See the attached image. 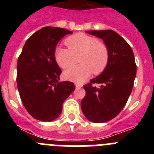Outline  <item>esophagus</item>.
Masks as SVG:
<instances>
[{
    "instance_id": "obj_1",
    "label": "esophagus",
    "mask_w": 154,
    "mask_h": 154,
    "mask_svg": "<svg viewBox=\"0 0 154 154\" xmlns=\"http://www.w3.org/2000/svg\"><path fill=\"white\" fill-rule=\"evenodd\" d=\"M82 83H79V82H75V87L77 89H80L82 87Z\"/></svg>"
}]
</instances>
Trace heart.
I'll return each mask as SVG.
<instances>
[{"mask_svg":"<svg viewBox=\"0 0 154 154\" xmlns=\"http://www.w3.org/2000/svg\"><path fill=\"white\" fill-rule=\"evenodd\" d=\"M68 48L58 47L55 49V60L62 69H69L78 61L81 63L70 68L64 73L66 79L73 81H82L94 74L101 73L109 62V51L96 38L77 34L65 41Z\"/></svg>","mask_w":154,"mask_h":154,"instance_id":"obj_1","label":"heart"}]
</instances>
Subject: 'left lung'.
<instances>
[{
  "instance_id": "1",
  "label": "left lung",
  "mask_w": 154,
  "mask_h": 154,
  "mask_svg": "<svg viewBox=\"0 0 154 154\" xmlns=\"http://www.w3.org/2000/svg\"><path fill=\"white\" fill-rule=\"evenodd\" d=\"M102 38L109 51V62L101 75L84 85L85 96L81 102L85 117L93 123H105L116 117L131 94L137 74L133 50L112 30L87 31ZM94 84L100 85L99 88Z\"/></svg>"
}]
</instances>
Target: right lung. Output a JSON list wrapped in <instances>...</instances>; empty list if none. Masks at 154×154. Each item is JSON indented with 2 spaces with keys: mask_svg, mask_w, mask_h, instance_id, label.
Segmentation results:
<instances>
[{
  "mask_svg": "<svg viewBox=\"0 0 154 154\" xmlns=\"http://www.w3.org/2000/svg\"><path fill=\"white\" fill-rule=\"evenodd\" d=\"M72 33L65 28L45 27L27 40L19 55L17 89L24 106L35 119H56L64 101L75 89L72 82H58L62 70L55 58L58 42Z\"/></svg>",
  "mask_w": 154,
  "mask_h": 154,
  "instance_id": "obj_1",
  "label": "right lung"
}]
</instances>
